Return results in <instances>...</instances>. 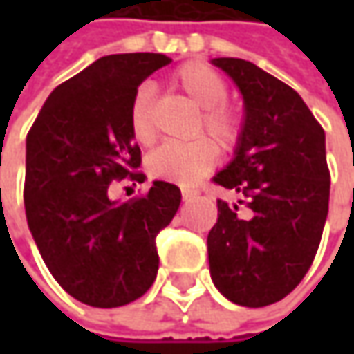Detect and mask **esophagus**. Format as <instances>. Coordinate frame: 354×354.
Returning a JSON list of instances; mask_svg holds the SVG:
<instances>
[{"mask_svg": "<svg viewBox=\"0 0 354 354\" xmlns=\"http://www.w3.org/2000/svg\"><path fill=\"white\" fill-rule=\"evenodd\" d=\"M197 191H191V189H183L181 191V197H183L185 203H189V201H193V198H197Z\"/></svg>", "mask_w": 354, "mask_h": 354, "instance_id": "obj_1", "label": "esophagus"}]
</instances>
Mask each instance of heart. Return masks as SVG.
I'll return each instance as SVG.
<instances>
[{
  "instance_id": "heart-1",
  "label": "heart",
  "mask_w": 354,
  "mask_h": 354,
  "mask_svg": "<svg viewBox=\"0 0 354 354\" xmlns=\"http://www.w3.org/2000/svg\"><path fill=\"white\" fill-rule=\"evenodd\" d=\"M171 82L183 92L185 96L201 108V120L197 133L205 131L218 147H232L240 133V120L236 112L225 102L228 96V84L214 68L201 61H191L179 66ZM153 102L156 88L151 82H143L138 86L133 100L129 106V129L133 140L142 145H149L156 140L153 128ZM216 151L212 143L205 138H198L189 143H163L153 149L145 167L153 179L169 183L189 185L203 179L214 165Z\"/></svg>"
}]
</instances>
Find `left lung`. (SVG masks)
I'll use <instances>...</instances> for the list:
<instances>
[{
    "mask_svg": "<svg viewBox=\"0 0 354 354\" xmlns=\"http://www.w3.org/2000/svg\"><path fill=\"white\" fill-rule=\"evenodd\" d=\"M212 64L242 92L244 124L234 159L212 177L240 198L216 201L211 278L232 304L264 307L297 288L319 248L331 185L325 131L292 86L254 62Z\"/></svg>",
    "mask_w": 354,
    "mask_h": 354,
    "instance_id": "obj_1",
    "label": "left lung"
}]
</instances>
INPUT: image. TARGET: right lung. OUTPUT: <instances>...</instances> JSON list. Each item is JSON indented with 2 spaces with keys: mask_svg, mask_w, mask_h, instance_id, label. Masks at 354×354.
<instances>
[{
  "mask_svg": "<svg viewBox=\"0 0 354 354\" xmlns=\"http://www.w3.org/2000/svg\"><path fill=\"white\" fill-rule=\"evenodd\" d=\"M169 62L159 53L102 57L50 92L27 133V225L53 278L86 306L131 304L157 276L156 236L179 209V187L153 181L128 203L110 201L108 187L145 179L129 106Z\"/></svg>",
  "mask_w": 354,
  "mask_h": 354,
  "instance_id": "add662e5",
  "label": "right lung"
}]
</instances>
